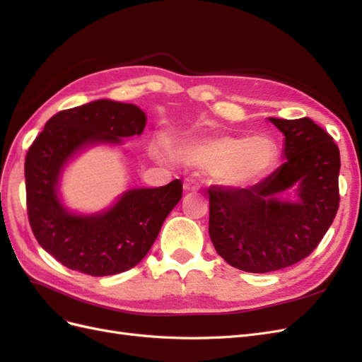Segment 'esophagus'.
I'll use <instances>...</instances> for the list:
<instances>
[{"label":"esophagus","mask_w":362,"mask_h":362,"mask_svg":"<svg viewBox=\"0 0 362 362\" xmlns=\"http://www.w3.org/2000/svg\"><path fill=\"white\" fill-rule=\"evenodd\" d=\"M184 190L185 192H196L199 190V184L193 180H185L184 181Z\"/></svg>","instance_id":"1"}]
</instances>
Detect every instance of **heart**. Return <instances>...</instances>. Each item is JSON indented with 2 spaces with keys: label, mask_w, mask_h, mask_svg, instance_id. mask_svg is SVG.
<instances>
[{
  "label": "heart",
  "mask_w": 362,
  "mask_h": 362,
  "mask_svg": "<svg viewBox=\"0 0 362 362\" xmlns=\"http://www.w3.org/2000/svg\"><path fill=\"white\" fill-rule=\"evenodd\" d=\"M152 152L170 160L172 151L164 139H158ZM178 157L187 166L210 170L213 180L229 189L247 187L262 180L276 160V146L267 137L213 136L182 144Z\"/></svg>",
  "instance_id": "b5f03b06"
}]
</instances>
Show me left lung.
Returning a JSON list of instances; mask_svg holds the SVG:
<instances>
[{"label": "left lung", "mask_w": 362, "mask_h": 362, "mask_svg": "<svg viewBox=\"0 0 362 362\" xmlns=\"http://www.w3.org/2000/svg\"><path fill=\"white\" fill-rule=\"evenodd\" d=\"M284 136V163L247 189L213 185L211 242L228 264L267 273L308 257L332 225L338 210L339 151L311 119L269 117ZM293 191L295 198L283 196Z\"/></svg>", "instance_id": "left-lung-1"}]
</instances>
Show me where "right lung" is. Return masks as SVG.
Listing matches in <instances>:
<instances>
[{
    "instance_id": "obj_1",
    "label": "right lung",
    "mask_w": 362,
    "mask_h": 362,
    "mask_svg": "<svg viewBox=\"0 0 362 362\" xmlns=\"http://www.w3.org/2000/svg\"><path fill=\"white\" fill-rule=\"evenodd\" d=\"M146 115L134 104L98 100L52 116L25 158L28 221L39 245L63 266L90 276L133 269L182 198V182L129 189L96 213H76L60 194L63 172L81 152L140 136Z\"/></svg>"
}]
</instances>
